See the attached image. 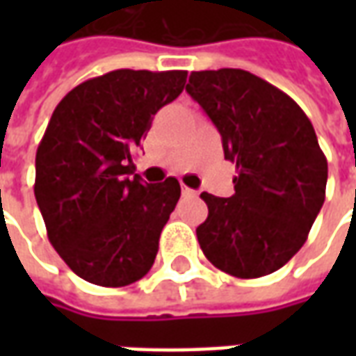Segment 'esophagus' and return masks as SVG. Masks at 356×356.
I'll return each mask as SVG.
<instances>
[{
    "instance_id": "esophagus-1",
    "label": "esophagus",
    "mask_w": 356,
    "mask_h": 356,
    "mask_svg": "<svg viewBox=\"0 0 356 356\" xmlns=\"http://www.w3.org/2000/svg\"><path fill=\"white\" fill-rule=\"evenodd\" d=\"M181 193H183V196H196V191H193V188H188V186H181Z\"/></svg>"
}]
</instances>
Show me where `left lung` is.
<instances>
[{
	"mask_svg": "<svg viewBox=\"0 0 356 356\" xmlns=\"http://www.w3.org/2000/svg\"><path fill=\"white\" fill-rule=\"evenodd\" d=\"M186 91L216 124L234 194L202 193L196 229L211 265L236 278L270 275L298 254L326 196L328 162L291 97L240 68L191 72Z\"/></svg>",
	"mask_w": 356,
	"mask_h": 356,
	"instance_id": "8db88e82",
	"label": "left lung"
}]
</instances>
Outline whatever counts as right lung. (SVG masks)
<instances>
[{
    "instance_id": "add662e5",
    "label": "right lung",
    "mask_w": 356,
    "mask_h": 356,
    "mask_svg": "<svg viewBox=\"0 0 356 356\" xmlns=\"http://www.w3.org/2000/svg\"><path fill=\"white\" fill-rule=\"evenodd\" d=\"M185 81L186 70H112L68 91L51 116L35 152V202L53 248L88 282L122 288L154 263L181 185L145 183L133 150Z\"/></svg>"
}]
</instances>
